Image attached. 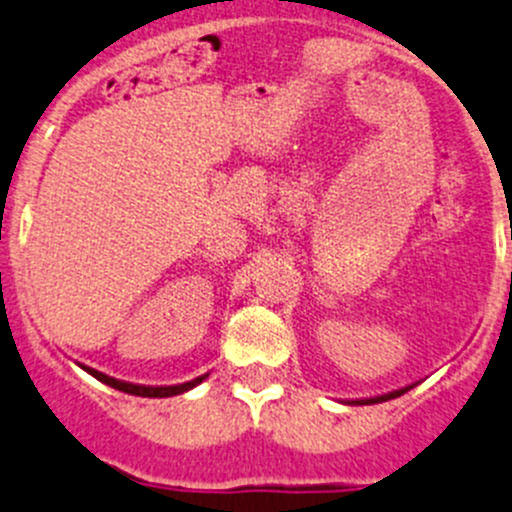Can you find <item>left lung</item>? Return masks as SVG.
<instances>
[{"mask_svg":"<svg viewBox=\"0 0 512 512\" xmlns=\"http://www.w3.org/2000/svg\"><path fill=\"white\" fill-rule=\"evenodd\" d=\"M415 385H418V382H410V385H405V388L390 390V393L375 395V398H357V400H345V405H375V403H385V400L400 398V395H405V393H408V390H413Z\"/></svg>","mask_w":512,"mask_h":512,"instance_id":"8db88e82","label":"left lung"}]
</instances>
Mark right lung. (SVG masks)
<instances>
[{
    "instance_id": "add662e5",
    "label": "right lung",
    "mask_w": 512,
    "mask_h": 512,
    "mask_svg": "<svg viewBox=\"0 0 512 512\" xmlns=\"http://www.w3.org/2000/svg\"><path fill=\"white\" fill-rule=\"evenodd\" d=\"M79 367H82L84 372H89L92 377H97L99 382L109 385V388L122 390V393H127V395H140V398H172V395H182V393H187V390L197 388V385H200V382L210 375V372H205V375L195 377V380L180 382V385H137V382H124V380H117V377L104 375V372L94 370V367H87V365H79Z\"/></svg>"
}]
</instances>
